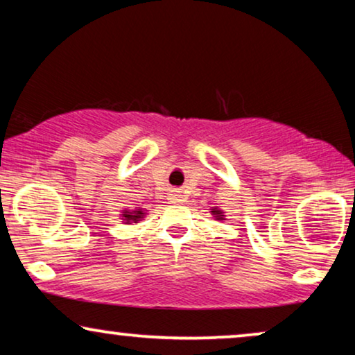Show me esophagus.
Here are the masks:
<instances>
[{
    "label": "esophagus",
    "instance_id": "34e87169",
    "mask_svg": "<svg viewBox=\"0 0 355 355\" xmlns=\"http://www.w3.org/2000/svg\"><path fill=\"white\" fill-rule=\"evenodd\" d=\"M171 198L174 202H182L184 200V192L181 191H173L171 192Z\"/></svg>",
    "mask_w": 355,
    "mask_h": 355
}]
</instances>
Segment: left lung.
<instances>
[{"mask_svg": "<svg viewBox=\"0 0 355 355\" xmlns=\"http://www.w3.org/2000/svg\"><path fill=\"white\" fill-rule=\"evenodd\" d=\"M211 213H213V215H215L216 220H223V216H225V215H223V211L218 210V208H213Z\"/></svg>", "mask_w": 355, "mask_h": 355, "instance_id": "8db88e82", "label": "left lung"}]
</instances>
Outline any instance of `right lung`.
<instances>
[{"mask_svg": "<svg viewBox=\"0 0 355 355\" xmlns=\"http://www.w3.org/2000/svg\"><path fill=\"white\" fill-rule=\"evenodd\" d=\"M144 215H145V213L139 208V210H134V211H124L123 216H124V220L128 221V223H130V221L137 223V221H140V218H142Z\"/></svg>", "mask_w": 355, "mask_h": 355, "instance_id": "1", "label": "right lung"}]
</instances>
